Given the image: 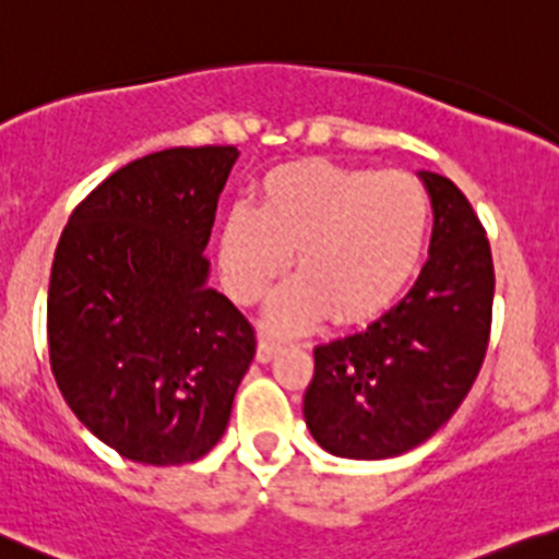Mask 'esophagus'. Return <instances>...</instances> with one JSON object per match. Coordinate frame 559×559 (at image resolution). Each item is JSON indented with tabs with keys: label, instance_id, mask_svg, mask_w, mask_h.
Returning a JSON list of instances; mask_svg holds the SVG:
<instances>
[{
	"label": "esophagus",
	"instance_id": "34e87169",
	"mask_svg": "<svg viewBox=\"0 0 559 559\" xmlns=\"http://www.w3.org/2000/svg\"><path fill=\"white\" fill-rule=\"evenodd\" d=\"M280 348H283V345L280 343H274V340H265V337H260V343H258V362H271V359H274L276 354H280Z\"/></svg>",
	"mask_w": 559,
	"mask_h": 559
}]
</instances>
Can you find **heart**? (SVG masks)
Here are the masks:
<instances>
[{"mask_svg": "<svg viewBox=\"0 0 559 559\" xmlns=\"http://www.w3.org/2000/svg\"><path fill=\"white\" fill-rule=\"evenodd\" d=\"M428 197L406 173H368L332 162H290L254 186V211L233 209L219 236V269L238 305L269 294L294 252V283L265 326L299 334L332 316L359 321L390 305L417 265Z\"/></svg>", "mask_w": 559, "mask_h": 559, "instance_id": "b5f03b06", "label": "heart"}]
</instances>
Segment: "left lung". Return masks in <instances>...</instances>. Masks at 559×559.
Instances as JSON below:
<instances>
[{
    "mask_svg": "<svg viewBox=\"0 0 559 559\" xmlns=\"http://www.w3.org/2000/svg\"><path fill=\"white\" fill-rule=\"evenodd\" d=\"M417 175L433 211L417 283L365 329L316 345L305 423L337 459H395L423 444L453 417L486 359L493 305L486 230L453 180Z\"/></svg>",
    "mask_w": 559,
    "mask_h": 559,
    "instance_id": "8db88e82",
    "label": "left lung"
}]
</instances>
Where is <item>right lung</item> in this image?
<instances>
[{
  "mask_svg": "<svg viewBox=\"0 0 559 559\" xmlns=\"http://www.w3.org/2000/svg\"><path fill=\"white\" fill-rule=\"evenodd\" d=\"M238 147H169L79 205L49 280L51 373L79 423L136 464L203 459L225 436L254 332L203 258Z\"/></svg>",
  "mask_w": 559,
  "mask_h": 559,
  "instance_id": "obj_1",
  "label": "right lung"
}]
</instances>
